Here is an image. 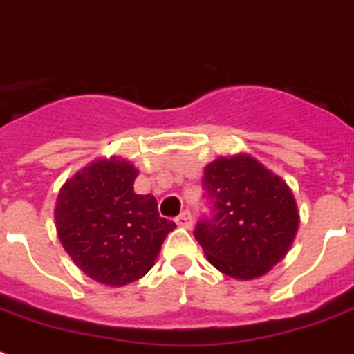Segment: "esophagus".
Masks as SVG:
<instances>
[{"label": "esophagus", "mask_w": 354, "mask_h": 354, "mask_svg": "<svg viewBox=\"0 0 354 354\" xmlns=\"http://www.w3.org/2000/svg\"><path fill=\"white\" fill-rule=\"evenodd\" d=\"M176 223L180 227H183V229H191L192 225V216H191V212L189 211H183L180 216L176 218Z\"/></svg>", "instance_id": "1"}]
</instances>
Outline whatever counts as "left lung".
Here are the masks:
<instances>
[{
    "instance_id": "obj_1",
    "label": "left lung",
    "mask_w": 354,
    "mask_h": 354,
    "mask_svg": "<svg viewBox=\"0 0 354 354\" xmlns=\"http://www.w3.org/2000/svg\"><path fill=\"white\" fill-rule=\"evenodd\" d=\"M202 187L212 214L194 238L218 271L254 280L286 257L298 231V207L280 176L249 154L209 163Z\"/></svg>"
}]
</instances>
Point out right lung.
<instances>
[{
  "mask_svg": "<svg viewBox=\"0 0 354 354\" xmlns=\"http://www.w3.org/2000/svg\"><path fill=\"white\" fill-rule=\"evenodd\" d=\"M138 171L122 158L96 160L57 194L54 218L63 249L93 280L122 287L145 277L169 232L156 198L136 194Z\"/></svg>",
  "mask_w": 354,
  "mask_h": 354,
  "instance_id": "add662e5",
  "label": "right lung"
}]
</instances>
